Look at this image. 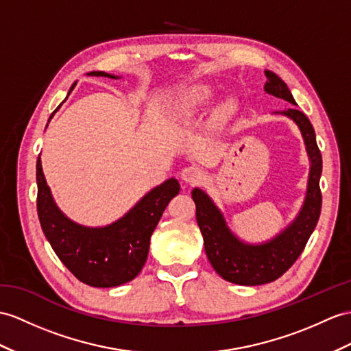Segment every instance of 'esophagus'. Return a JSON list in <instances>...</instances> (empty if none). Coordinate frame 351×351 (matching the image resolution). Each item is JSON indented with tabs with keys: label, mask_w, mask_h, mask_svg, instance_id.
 Masks as SVG:
<instances>
[{
	"label": "esophagus",
	"mask_w": 351,
	"mask_h": 351,
	"mask_svg": "<svg viewBox=\"0 0 351 351\" xmlns=\"http://www.w3.org/2000/svg\"><path fill=\"white\" fill-rule=\"evenodd\" d=\"M182 180L184 183H189V184H196L202 180V169L196 165H191V167H186L182 169Z\"/></svg>",
	"instance_id": "1"
}]
</instances>
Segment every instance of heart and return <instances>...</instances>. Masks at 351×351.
Segmentation results:
<instances>
[{
  "instance_id": "heart-1",
  "label": "heart",
  "mask_w": 351,
  "mask_h": 351,
  "mask_svg": "<svg viewBox=\"0 0 351 351\" xmlns=\"http://www.w3.org/2000/svg\"><path fill=\"white\" fill-rule=\"evenodd\" d=\"M216 95V88L208 83H198L193 84L189 89H186L177 99L176 110L177 114L180 116H191L196 111L201 110Z\"/></svg>"
}]
</instances>
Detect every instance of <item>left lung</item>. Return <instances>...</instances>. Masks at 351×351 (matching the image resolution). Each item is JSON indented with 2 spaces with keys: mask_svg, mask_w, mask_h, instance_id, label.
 <instances>
[{
  "mask_svg": "<svg viewBox=\"0 0 351 351\" xmlns=\"http://www.w3.org/2000/svg\"><path fill=\"white\" fill-rule=\"evenodd\" d=\"M265 92L296 106L292 92L280 77L265 70ZM274 114L292 119L301 131L310 160L306 192L296 217L271 240L247 243L228 226L223 213L201 187H193L192 199L196 205V221L204 238V247L211 267L226 281L241 286H259L277 280L292 267L317 225L322 210L320 176L322 153L315 143L311 122L302 111L287 108Z\"/></svg>",
  "mask_w": 351,
  "mask_h": 351,
  "instance_id": "1",
  "label": "left lung"
}]
</instances>
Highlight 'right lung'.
<instances>
[{"mask_svg": "<svg viewBox=\"0 0 351 351\" xmlns=\"http://www.w3.org/2000/svg\"><path fill=\"white\" fill-rule=\"evenodd\" d=\"M88 75L121 79L104 71H90ZM75 84L77 82L68 90V95ZM37 187L38 219L47 241L71 274L92 287H116L140 274L147 261L153 230L168 202L180 192L177 178L171 177L153 187L113 223L90 228L77 223L59 210L43 174L40 155L37 159Z\"/></svg>", "mask_w": 351, "mask_h": 351, "instance_id": "right-lung-1", "label": "right lung"}]
</instances>
